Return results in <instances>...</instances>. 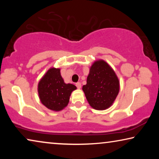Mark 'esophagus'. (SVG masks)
<instances>
[{
    "mask_svg": "<svg viewBox=\"0 0 159 159\" xmlns=\"http://www.w3.org/2000/svg\"><path fill=\"white\" fill-rule=\"evenodd\" d=\"M76 86H77V88L78 89H80V88H81L82 84H81V83H80V82H77V83H76Z\"/></svg>",
    "mask_w": 159,
    "mask_h": 159,
    "instance_id": "34e87169",
    "label": "esophagus"
}]
</instances>
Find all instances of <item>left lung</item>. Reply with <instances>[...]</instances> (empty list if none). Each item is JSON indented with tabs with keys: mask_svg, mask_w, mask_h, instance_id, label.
Listing matches in <instances>:
<instances>
[{
	"mask_svg": "<svg viewBox=\"0 0 159 159\" xmlns=\"http://www.w3.org/2000/svg\"><path fill=\"white\" fill-rule=\"evenodd\" d=\"M120 84L116 73L105 61H94L90 68L87 84L82 87L87 101L95 110H106L112 106L119 94Z\"/></svg>",
	"mask_w": 159,
	"mask_h": 159,
	"instance_id": "obj_1",
	"label": "left lung"
}]
</instances>
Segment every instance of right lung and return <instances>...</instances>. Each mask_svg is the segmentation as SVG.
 <instances>
[{
	"instance_id": "right-lung-1",
	"label": "right lung",
	"mask_w": 159,
	"mask_h": 159,
	"mask_svg": "<svg viewBox=\"0 0 159 159\" xmlns=\"http://www.w3.org/2000/svg\"><path fill=\"white\" fill-rule=\"evenodd\" d=\"M77 89L72 84H66L61 75L60 69H49L38 82V91L40 102L54 111L66 107L71 93Z\"/></svg>"
}]
</instances>
